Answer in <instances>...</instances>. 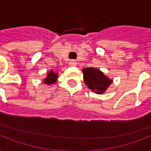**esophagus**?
Masks as SVG:
<instances>
[{"mask_svg": "<svg viewBox=\"0 0 151 151\" xmlns=\"http://www.w3.org/2000/svg\"><path fill=\"white\" fill-rule=\"evenodd\" d=\"M77 62L75 61V60H71L70 62V65H71V66H76L77 65Z\"/></svg>", "mask_w": 151, "mask_h": 151, "instance_id": "34e87169", "label": "esophagus"}]
</instances>
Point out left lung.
<instances>
[{
    "mask_svg": "<svg viewBox=\"0 0 151 151\" xmlns=\"http://www.w3.org/2000/svg\"><path fill=\"white\" fill-rule=\"evenodd\" d=\"M82 72L85 85L96 94H103L113 83V80L106 76L99 69L87 67L82 69Z\"/></svg>",
    "mask_w": 151,
    "mask_h": 151,
    "instance_id": "1",
    "label": "left lung"
}]
</instances>
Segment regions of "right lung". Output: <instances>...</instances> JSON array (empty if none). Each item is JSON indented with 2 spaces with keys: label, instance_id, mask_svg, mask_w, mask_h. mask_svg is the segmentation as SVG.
<instances>
[{
  "label": "right lung",
  "instance_id": "add662e5",
  "mask_svg": "<svg viewBox=\"0 0 151 151\" xmlns=\"http://www.w3.org/2000/svg\"><path fill=\"white\" fill-rule=\"evenodd\" d=\"M58 71L53 70H51L48 73H47V77L45 78H44V83L45 85H50L55 84L56 81H58Z\"/></svg>",
  "mask_w": 151,
  "mask_h": 151
}]
</instances>
